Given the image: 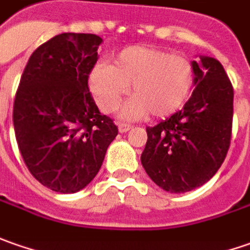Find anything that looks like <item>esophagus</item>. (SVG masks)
<instances>
[{
	"label": "esophagus",
	"instance_id": "obj_1",
	"mask_svg": "<svg viewBox=\"0 0 250 250\" xmlns=\"http://www.w3.org/2000/svg\"><path fill=\"white\" fill-rule=\"evenodd\" d=\"M128 130H131V125H119V133H127Z\"/></svg>",
	"mask_w": 250,
	"mask_h": 250
}]
</instances>
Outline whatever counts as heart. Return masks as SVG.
<instances>
[{
    "label": "heart",
    "instance_id": "heart-1",
    "mask_svg": "<svg viewBox=\"0 0 250 250\" xmlns=\"http://www.w3.org/2000/svg\"><path fill=\"white\" fill-rule=\"evenodd\" d=\"M91 94L105 112L116 110L131 92L120 117L135 120L174 115L187 104L195 85L194 63L183 55L155 47L123 48L112 66L99 63L88 74Z\"/></svg>",
    "mask_w": 250,
    "mask_h": 250
}]
</instances>
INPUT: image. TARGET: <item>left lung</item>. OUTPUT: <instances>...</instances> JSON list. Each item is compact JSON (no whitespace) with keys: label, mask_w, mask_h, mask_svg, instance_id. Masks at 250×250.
I'll return each instance as SVG.
<instances>
[{"label":"left lung","mask_w":250,"mask_h":250,"mask_svg":"<svg viewBox=\"0 0 250 250\" xmlns=\"http://www.w3.org/2000/svg\"><path fill=\"white\" fill-rule=\"evenodd\" d=\"M195 90L181 110L146 127L141 155L146 174L162 189L184 194L208 183L226 159L232 127L234 90L223 65L199 56Z\"/></svg>","instance_id":"obj_1"}]
</instances>
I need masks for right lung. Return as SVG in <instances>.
<instances>
[{
  "label": "right lung",
  "mask_w": 250,
  "mask_h": 250,
  "mask_svg": "<svg viewBox=\"0 0 250 250\" xmlns=\"http://www.w3.org/2000/svg\"><path fill=\"white\" fill-rule=\"evenodd\" d=\"M101 42L84 33L44 42L31 54L15 97L13 127L23 160L55 192L73 194L90 184L117 135L88 90Z\"/></svg>",
  "instance_id": "obj_1"
}]
</instances>
